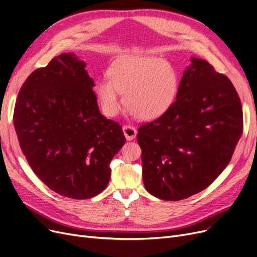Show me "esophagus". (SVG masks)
Wrapping results in <instances>:
<instances>
[{"instance_id": "1", "label": "esophagus", "mask_w": 257, "mask_h": 257, "mask_svg": "<svg viewBox=\"0 0 257 257\" xmlns=\"http://www.w3.org/2000/svg\"><path fill=\"white\" fill-rule=\"evenodd\" d=\"M122 131H123V135H125L126 139L128 141L134 140L137 137L138 131L134 126H130V125H123L122 126Z\"/></svg>"}]
</instances>
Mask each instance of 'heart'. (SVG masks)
<instances>
[{
  "instance_id": "heart-1",
  "label": "heart",
  "mask_w": 257,
  "mask_h": 257,
  "mask_svg": "<svg viewBox=\"0 0 257 257\" xmlns=\"http://www.w3.org/2000/svg\"><path fill=\"white\" fill-rule=\"evenodd\" d=\"M109 78L96 82L94 92L103 113L115 116L123 103L135 117L153 120L169 110L179 92L180 77L175 66L149 56L125 57L109 69Z\"/></svg>"
}]
</instances>
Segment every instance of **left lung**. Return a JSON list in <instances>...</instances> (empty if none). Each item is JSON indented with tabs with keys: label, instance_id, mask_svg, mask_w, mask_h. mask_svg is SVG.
<instances>
[{
	"label": "left lung",
	"instance_id": "obj_1",
	"mask_svg": "<svg viewBox=\"0 0 257 257\" xmlns=\"http://www.w3.org/2000/svg\"><path fill=\"white\" fill-rule=\"evenodd\" d=\"M241 135L233 83L207 61L192 58L173 106L138 130L145 188L169 201L203 191L230 163Z\"/></svg>",
	"mask_w": 257,
	"mask_h": 257
}]
</instances>
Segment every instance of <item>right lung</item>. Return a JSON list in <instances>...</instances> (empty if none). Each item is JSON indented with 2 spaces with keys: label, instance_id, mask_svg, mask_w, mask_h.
I'll list each match as a JSON object with an SVG mask.
<instances>
[{
  "label": "right lung",
  "instance_id": "add662e5",
  "mask_svg": "<svg viewBox=\"0 0 257 257\" xmlns=\"http://www.w3.org/2000/svg\"><path fill=\"white\" fill-rule=\"evenodd\" d=\"M73 53L55 57L21 87L14 111L19 144L35 175L61 196L89 199L107 187L126 139L99 112L94 80Z\"/></svg>",
  "mask_w": 257,
  "mask_h": 257
}]
</instances>
